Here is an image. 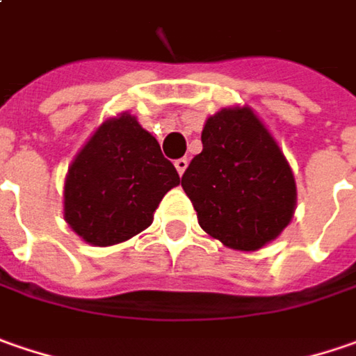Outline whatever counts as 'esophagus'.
<instances>
[{
	"label": "esophagus",
	"mask_w": 356,
	"mask_h": 356,
	"mask_svg": "<svg viewBox=\"0 0 356 356\" xmlns=\"http://www.w3.org/2000/svg\"><path fill=\"white\" fill-rule=\"evenodd\" d=\"M187 165H189V161H187L185 157H181V159H177V161H175V169H177L179 175H183V173H185Z\"/></svg>",
	"instance_id": "esophagus-1"
}]
</instances>
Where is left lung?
Listing matches in <instances>:
<instances>
[{"label": "left lung", "mask_w": 356, "mask_h": 356, "mask_svg": "<svg viewBox=\"0 0 356 356\" xmlns=\"http://www.w3.org/2000/svg\"><path fill=\"white\" fill-rule=\"evenodd\" d=\"M201 143L181 177L199 225L231 249H261L295 211V177L283 151L249 107L209 117Z\"/></svg>", "instance_id": "left-lung-1"}]
</instances>
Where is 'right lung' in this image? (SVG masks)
Returning a JSON list of instances; mask_svg holds the SVG:
<instances>
[{"label":"right lung","instance_id":"add662e5","mask_svg":"<svg viewBox=\"0 0 356 356\" xmlns=\"http://www.w3.org/2000/svg\"><path fill=\"white\" fill-rule=\"evenodd\" d=\"M173 163L137 119H109L87 141L65 179V221L87 243L107 247L147 229L179 185Z\"/></svg>","mask_w":356,"mask_h":356}]
</instances>
